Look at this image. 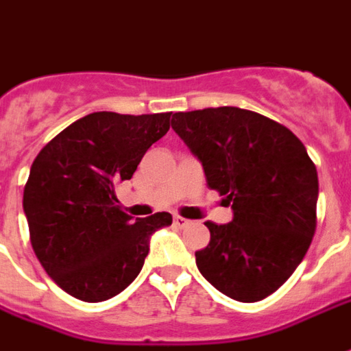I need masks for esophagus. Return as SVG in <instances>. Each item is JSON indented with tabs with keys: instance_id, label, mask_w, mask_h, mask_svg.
Segmentation results:
<instances>
[{
	"instance_id": "34e87169",
	"label": "esophagus",
	"mask_w": 351,
	"mask_h": 351,
	"mask_svg": "<svg viewBox=\"0 0 351 351\" xmlns=\"http://www.w3.org/2000/svg\"><path fill=\"white\" fill-rule=\"evenodd\" d=\"M173 221H175L176 228H188V226L191 223L190 220H186V218H182V216H175V218H173Z\"/></svg>"
}]
</instances>
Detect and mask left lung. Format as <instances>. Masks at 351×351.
<instances>
[{"label": "left lung", "mask_w": 351, "mask_h": 351, "mask_svg": "<svg viewBox=\"0 0 351 351\" xmlns=\"http://www.w3.org/2000/svg\"><path fill=\"white\" fill-rule=\"evenodd\" d=\"M171 128L226 195L233 220L206 221L210 243L195 252L199 272L241 302L274 293L316 231L317 171L291 131L239 107L175 112Z\"/></svg>", "instance_id": "8db88e82"}]
</instances>
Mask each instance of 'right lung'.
I'll use <instances>...</instances> for the list:
<instances>
[{
    "instance_id": "add662e5",
    "label": "right lung",
    "mask_w": 351,
    "mask_h": 351,
    "mask_svg": "<svg viewBox=\"0 0 351 351\" xmlns=\"http://www.w3.org/2000/svg\"><path fill=\"white\" fill-rule=\"evenodd\" d=\"M169 123L171 112H92L37 154L22 205L35 256L65 293L101 302L123 291L145 265L150 237L173 223L169 213L133 220L114 195Z\"/></svg>"
}]
</instances>
